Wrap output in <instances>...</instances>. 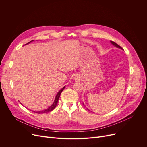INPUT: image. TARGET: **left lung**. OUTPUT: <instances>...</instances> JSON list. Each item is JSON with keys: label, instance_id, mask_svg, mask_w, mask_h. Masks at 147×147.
Masks as SVG:
<instances>
[{"label": "left lung", "instance_id": "obj_1", "mask_svg": "<svg viewBox=\"0 0 147 147\" xmlns=\"http://www.w3.org/2000/svg\"><path fill=\"white\" fill-rule=\"evenodd\" d=\"M110 42H111V44H113L114 46H115V47H116L117 48H120V49H121V50H123V49L120 46V45H119L117 44H116V42H113V41H110ZM88 110H89V109H88Z\"/></svg>", "mask_w": 147, "mask_h": 147}]
</instances>
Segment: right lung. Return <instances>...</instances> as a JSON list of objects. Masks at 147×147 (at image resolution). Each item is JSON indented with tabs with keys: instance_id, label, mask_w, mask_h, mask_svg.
I'll return each instance as SVG.
<instances>
[{
	"instance_id": "obj_1",
	"label": "right lung",
	"mask_w": 147,
	"mask_h": 147,
	"mask_svg": "<svg viewBox=\"0 0 147 147\" xmlns=\"http://www.w3.org/2000/svg\"><path fill=\"white\" fill-rule=\"evenodd\" d=\"M34 41V40H32V41H30L29 42H28V43L26 44H29L30 42H32V41ZM26 44H25V45H26ZM65 86L64 87H63V88L58 92V93L57 94V95H56V96H55V100H54V102H53V103L52 104L51 106H50V107H48L47 109H44V110H41V111H33L35 112V113H38V114H41V113H48V112H50V111H52L53 110H54V109L55 108V107H56V106H57V103H58L59 98V97H60V94H61V92H62V90L65 89Z\"/></svg>"
}]
</instances>
